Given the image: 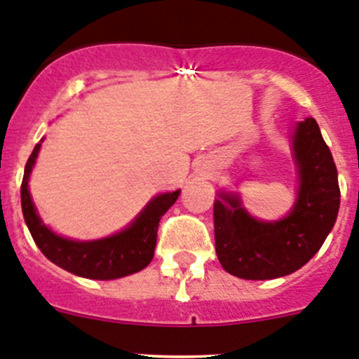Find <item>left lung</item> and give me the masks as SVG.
Listing matches in <instances>:
<instances>
[{
    "label": "left lung",
    "instance_id": "left-lung-1",
    "mask_svg": "<svg viewBox=\"0 0 359 359\" xmlns=\"http://www.w3.org/2000/svg\"><path fill=\"white\" fill-rule=\"evenodd\" d=\"M294 153L299 167V197L290 215L262 222L240 199L220 194L213 205L215 251L226 272L242 279H274L301 269L322 248L340 208V187L333 154L317 121L297 124Z\"/></svg>",
    "mask_w": 359,
    "mask_h": 359
}]
</instances>
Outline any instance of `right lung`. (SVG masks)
Listing matches in <instances>:
<instances>
[{
    "mask_svg": "<svg viewBox=\"0 0 359 359\" xmlns=\"http://www.w3.org/2000/svg\"><path fill=\"white\" fill-rule=\"evenodd\" d=\"M41 142L34 147V153L26 162L21 183V205L26 226L42 255L64 271L88 279L124 278L147 267L156 248L160 219L176 203L180 190L154 197L133 224L117 235L94 242L64 238L42 224L28 192V177L41 149Z\"/></svg>",
    "mask_w": 359,
    "mask_h": 359,
    "instance_id": "obj_1",
    "label": "right lung"
}]
</instances>
